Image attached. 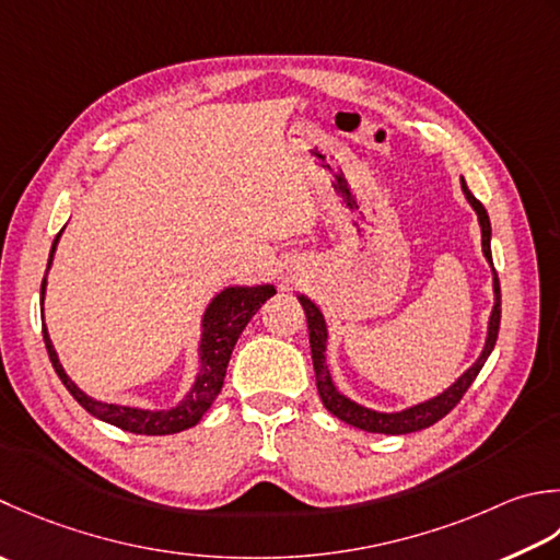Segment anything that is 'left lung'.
Instances as JSON below:
<instances>
[{
    "label": "left lung",
    "mask_w": 560,
    "mask_h": 560,
    "mask_svg": "<svg viewBox=\"0 0 560 560\" xmlns=\"http://www.w3.org/2000/svg\"><path fill=\"white\" fill-rule=\"evenodd\" d=\"M462 191L466 196V201L474 208L478 215V225H480V243H483V257L492 269V311L488 317V335H486V345L480 349L478 359L470 364L462 376H458L452 386L444 388L442 393H436L434 398L415 402L410 408H402L396 412H383V410H374L366 408L357 400H352L349 396H345L342 390L335 386L330 366H327V323L323 311L317 308L315 301H311L308 295L299 293V301L305 311V317H308V332H311V354H313V369H315V381H317V393H320V400L327 410H330L335 418H339L347 424L357 427V430L364 432H374V434H410L424 430V427H432L434 422H440L444 415L454 408V405L464 398V393L470 388V383L476 381V376L480 374V369L488 361L492 347L498 342V330H500V281L495 267H492V252H490V218L488 211L483 208L474 194L468 191L466 179L462 177Z\"/></svg>",
    "instance_id": "left-lung-1"
}]
</instances>
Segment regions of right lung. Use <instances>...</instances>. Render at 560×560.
<instances>
[{"mask_svg": "<svg viewBox=\"0 0 560 560\" xmlns=\"http://www.w3.org/2000/svg\"><path fill=\"white\" fill-rule=\"evenodd\" d=\"M62 230L52 240L48 271L52 267V257L55 249H58ZM48 271L40 283V305L46 301ZM273 293H277L273 283H257V287H240V283H235V287H225L223 291H218L213 299L208 301L201 315L199 371H196V378L191 383V388L186 390V396L179 402L170 405V408H140V405H120L92 398L90 393H84L77 386L68 376V371L62 369L60 357L55 352L52 339L48 335L46 317H43V339H46L50 361L55 371H58L60 381L65 383V388H68L72 393V398L80 402L86 412L94 415L96 420L120 427V430L133 434H177L189 430L194 424H199L206 410L211 408L218 393L223 388L228 361L230 354H233L237 337L243 335L245 325L252 320V315L261 308V303H267Z\"/></svg>", "mask_w": 560, "mask_h": 560, "instance_id": "right-lung-1", "label": "right lung"}]
</instances>
